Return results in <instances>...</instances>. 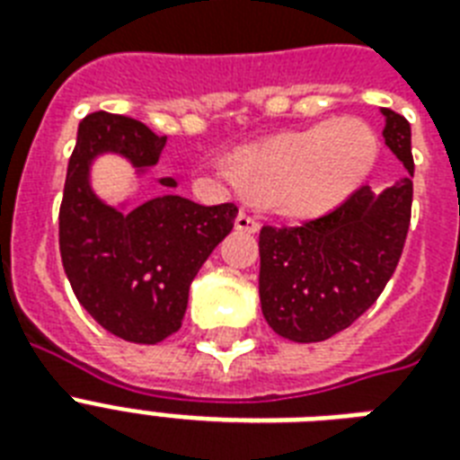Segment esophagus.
<instances>
[{
    "label": "esophagus",
    "mask_w": 460,
    "mask_h": 460,
    "mask_svg": "<svg viewBox=\"0 0 460 460\" xmlns=\"http://www.w3.org/2000/svg\"><path fill=\"white\" fill-rule=\"evenodd\" d=\"M236 229L238 231H248V234H255V231L260 229V222L255 219V217L248 215V212H243V209H241V212H238V217H236Z\"/></svg>",
    "instance_id": "1"
}]
</instances>
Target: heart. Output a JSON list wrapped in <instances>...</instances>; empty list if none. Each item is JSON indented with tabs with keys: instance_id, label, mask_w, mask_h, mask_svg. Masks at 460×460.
Returning <instances> with one entry per match:
<instances>
[{
	"instance_id": "b5f03b06",
	"label": "heart",
	"mask_w": 460,
	"mask_h": 460,
	"mask_svg": "<svg viewBox=\"0 0 460 460\" xmlns=\"http://www.w3.org/2000/svg\"><path fill=\"white\" fill-rule=\"evenodd\" d=\"M377 138L360 119L320 121L241 147L219 179L248 188L288 217H314L350 195L370 173Z\"/></svg>"
}]
</instances>
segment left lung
Here are the masks:
<instances>
[{
    "label": "left lung",
    "instance_id": "1",
    "mask_svg": "<svg viewBox=\"0 0 460 460\" xmlns=\"http://www.w3.org/2000/svg\"><path fill=\"white\" fill-rule=\"evenodd\" d=\"M382 114L386 147L413 176L411 124L392 110ZM411 176L379 195L360 186L339 208L298 226L260 229V303L277 334L324 341L377 301L406 243Z\"/></svg>",
    "mask_w": 460,
    "mask_h": 460
}]
</instances>
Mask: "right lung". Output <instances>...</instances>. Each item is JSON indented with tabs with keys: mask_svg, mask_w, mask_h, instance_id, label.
<instances>
[{
	"mask_svg": "<svg viewBox=\"0 0 460 460\" xmlns=\"http://www.w3.org/2000/svg\"><path fill=\"white\" fill-rule=\"evenodd\" d=\"M164 143L166 136L136 119L88 114L78 126L59 208V252L75 298L97 324L133 343H159L179 332L190 281L238 215L234 202L205 208L181 195L121 212L93 193L88 172L95 155L119 153L146 169L157 164ZM159 183L176 186L173 179Z\"/></svg>",
	"mask_w": 460,
	"mask_h": 460,
	"instance_id": "add662e5",
	"label": "right lung"
}]
</instances>
